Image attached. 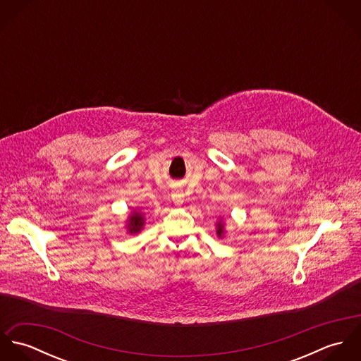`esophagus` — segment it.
<instances>
[{
  "mask_svg": "<svg viewBox=\"0 0 361 361\" xmlns=\"http://www.w3.org/2000/svg\"><path fill=\"white\" fill-rule=\"evenodd\" d=\"M172 200H173L176 204H180V203H183V197H182L180 195H173V196H172Z\"/></svg>",
  "mask_w": 361,
  "mask_h": 361,
  "instance_id": "esophagus-1",
  "label": "esophagus"
}]
</instances>
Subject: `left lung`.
I'll return each mask as SVG.
<instances>
[{"mask_svg": "<svg viewBox=\"0 0 361 361\" xmlns=\"http://www.w3.org/2000/svg\"><path fill=\"white\" fill-rule=\"evenodd\" d=\"M216 235L219 238L224 236V224H222V221H218V224H216Z\"/></svg>", "mask_w": 361, "mask_h": 361, "instance_id": "left-lung-1", "label": "left lung"}]
</instances>
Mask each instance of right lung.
<instances>
[{
    "label": "right lung",
    "instance_id": "add662e5",
    "mask_svg": "<svg viewBox=\"0 0 361 361\" xmlns=\"http://www.w3.org/2000/svg\"><path fill=\"white\" fill-rule=\"evenodd\" d=\"M126 228H128V232L132 235V233H139L142 229H143V225H145V216L140 211H133L132 215H129L128 221H126Z\"/></svg>",
    "mask_w": 361,
    "mask_h": 361
}]
</instances>
